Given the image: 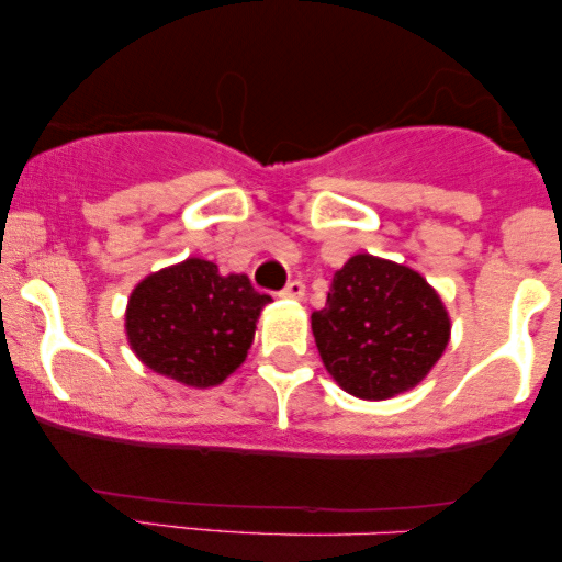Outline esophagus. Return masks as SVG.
Wrapping results in <instances>:
<instances>
[{
    "instance_id": "obj_1",
    "label": "esophagus",
    "mask_w": 562,
    "mask_h": 562,
    "mask_svg": "<svg viewBox=\"0 0 562 562\" xmlns=\"http://www.w3.org/2000/svg\"><path fill=\"white\" fill-rule=\"evenodd\" d=\"M280 295L282 299H303L306 295V285H303V280H290Z\"/></svg>"
}]
</instances>
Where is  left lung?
<instances>
[{
    "instance_id": "obj_1",
    "label": "left lung",
    "mask_w": 562,
    "mask_h": 562,
    "mask_svg": "<svg viewBox=\"0 0 562 562\" xmlns=\"http://www.w3.org/2000/svg\"><path fill=\"white\" fill-rule=\"evenodd\" d=\"M312 330L340 389L375 402L415 389L449 344L436 290L412 269L367 254L335 272Z\"/></svg>"
}]
</instances>
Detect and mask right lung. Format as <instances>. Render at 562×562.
<instances>
[{"mask_svg": "<svg viewBox=\"0 0 562 562\" xmlns=\"http://www.w3.org/2000/svg\"><path fill=\"white\" fill-rule=\"evenodd\" d=\"M269 301L245 274L222 277L216 263L187 259L134 288L128 344L150 370L209 389L243 364Z\"/></svg>", "mask_w": 562, "mask_h": 562, "instance_id": "add662e5", "label": "right lung"}]
</instances>
